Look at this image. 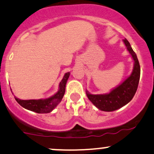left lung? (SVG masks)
I'll list each match as a JSON object with an SVG mask.
<instances>
[{
	"mask_svg": "<svg viewBox=\"0 0 154 154\" xmlns=\"http://www.w3.org/2000/svg\"><path fill=\"white\" fill-rule=\"evenodd\" d=\"M123 41L134 60V69L131 75L109 94L94 95L86 92L89 100L100 110L111 112L124 107L132 99L137 89L140 77L139 61L128 40L125 38Z\"/></svg>",
	"mask_w": 154,
	"mask_h": 154,
	"instance_id": "obj_1",
	"label": "left lung"
}]
</instances>
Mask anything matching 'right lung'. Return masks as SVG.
Returning a JSON list of instances; mask_svg holds the SVG:
<instances>
[{
  "mask_svg": "<svg viewBox=\"0 0 154 154\" xmlns=\"http://www.w3.org/2000/svg\"><path fill=\"white\" fill-rule=\"evenodd\" d=\"M70 73L67 72L64 74L63 79L59 84V91L55 95L46 99H30L21 100L14 97L15 100L23 107L37 113H48L53 110L57 105L61 102L66 90V84L68 80Z\"/></svg>",
  "mask_w": 154,
  "mask_h": 154,
  "instance_id": "obj_1",
  "label": "right lung"
}]
</instances>
